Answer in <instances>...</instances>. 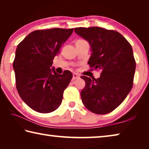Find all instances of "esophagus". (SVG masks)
Segmentation results:
<instances>
[{
  "mask_svg": "<svg viewBox=\"0 0 149 149\" xmlns=\"http://www.w3.org/2000/svg\"><path fill=\"white\" fill-rule=\"evenodd\" d=\"M78 78H79V75H77V74H73V78L72 79L73 80H75V79H77Z\"/></svg>",
  "mask_w": 149,
  "mask_h": 149,
  "instance_id": "34e87169",
  "label": "esophagus"
}]
</instances>
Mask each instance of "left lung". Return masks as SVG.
<instances>
[{
  "instance_id": "8db88e82",
  "label": "left lung",
  "mask_w": 149,
  "mask_h": 149,
  "mask_svg": "<svg viewBox=\"0 0 149 149\" xmlns=\"http://www.w3.org/2000/svg\"><path fill=\"white\" fill-rule=\"evenodd\" d=\"M75 32L91 45L89 67L102 71L98 79L81 76L85 81L81 93L83 104L95 114H108L121 104L132 89L136 62L132 45L114 30L77 27Z\"/></svg>"
}]
</instances>
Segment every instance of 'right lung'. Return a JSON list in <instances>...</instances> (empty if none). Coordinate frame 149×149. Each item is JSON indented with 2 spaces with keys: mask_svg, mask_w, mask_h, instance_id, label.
<instances>
[{
  "mask_svg": "<svg viewBox=\"0 0 149 149\" xmlns=\"http://www.w3.org/2000/svg\"><path fill=\"white\" fill-rule=\"evenodd\" d=\"M73 31L36 30L17 45L13 62L16 89L24 102L36 112H52L61 104L73 75L68 70L58 74L50 67Z\"/></svg>",
  "mask_w": 149,
  "mask_h": 149,
  "instance_id": "1",
  "label": "right lung"
}]
</instances>
